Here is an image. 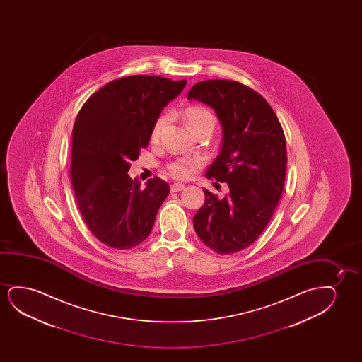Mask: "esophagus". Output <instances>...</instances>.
<instances>
[{"mask_svg":"<svg viewBox=\"0 0 362 362\" xmlns=\"http://www.w3.org/2000/svg\"><path fill=\"white\" fill-rule=\"evenodd\" d=\"M185 189V185L182 183H174L170 185V192L172 193H177V192H182Z\"/></svg>","mask_w":362,"mask_h":362,"instance_id":"34e87169","label":"esophagus"}]
</instances>
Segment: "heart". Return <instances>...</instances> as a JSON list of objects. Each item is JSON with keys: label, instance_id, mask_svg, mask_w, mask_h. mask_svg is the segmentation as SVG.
Wrapping results in <instances>:
<instances>
[{"label": "heart", "instance_id": "obj_1", "mask_svg": "<svg viewBox=\"0 0 362 362\" xmlns=\"http://www.w3.org/2000/svg\"><path fill=\"white\" fill-rule=\"evenodd\" d=\"M184 121L188 126V129L193 132L194 134H208L213 132L215 127V116L210 110L204 107V106H189L187 109L183 110L182 112ZM169 115L160 114L154 121L152 129H151V139L152 141H158L160 136L163 134V129L168 124ZM200 160L198 158H192V157H180L170 160L165 169L173 178L189 179L195 170L199 168Z\"/></svg>", "mask_w": 362, "mask_h": 362}]
</instances>
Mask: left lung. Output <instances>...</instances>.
I'll list each match as a JSON object with an SVG mask.
<instances>
[{
  "mask_svg": "<svg viewBox=\"0 0 362 362\" xmlns=\"http://www.w3.org/2000/svg\"><path fill=\"white\" fill-rule=\"evenodd\" d=\"M188 99L211 106L223 124L221 151L206 178L228 183L230 189L223 199L204 189L205 203L194 215V228L215 252H238L257 240L282 197L284 132L267 100L238 81H200Z\"/></svg>",
  "mask_w": 362,
  "mask_h": 362,
  "instance_id": "8db88e82",
  "label": "left lung"
}]
</instances>
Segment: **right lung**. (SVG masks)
<instances>
[{
  "label": "right lung",
  "mask_w": 362,
  "mask_h": 362,
  "mask_svg": "<svg viewBox=\"0 0 362 362\" xmlns=\"http://www.w3.org/2000/svg\"><path fill=\"white\" fill-rule=\"evenodd\" d=\"M187 80L131 75L91 95L75 119L70 178L86 226L109 247L134 248L147 238L169 185L154 177L142 188L131 162L147 148L160 111Z\"/></svg>",
  "instance_id": "right-lung-1"
}]
</instances>
